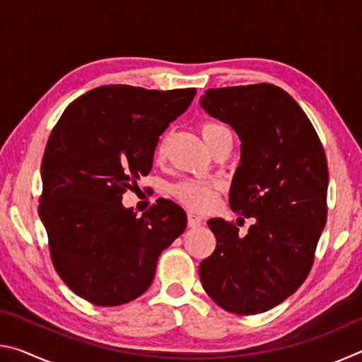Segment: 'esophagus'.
Segmentation results:
<instances>
[{
  "instance_id": "34e87169",
  "label": "esophagus",
  "mask_w": 362,
  "mask_h": 362,
  "mask_svg": "<svg viewBox=\"0 0 362 362\" xmlns=\"http://www.w3.org/2000/svg\"><path fill=\"white\" fill-rule=\"evenodd\" d=\"M187 218H188L189 228H196V226H199L201 223H203V218H201L199 216H196V214H193V212H188Z\"/></svg>"
}]
</instances>
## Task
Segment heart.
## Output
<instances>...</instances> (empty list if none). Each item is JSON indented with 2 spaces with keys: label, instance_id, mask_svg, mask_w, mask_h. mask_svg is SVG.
<instances>
[{
  "label": "heart",
  "instance_id": "b5f03b06",
  "mask_svg": "<svg viewBox=\"0 0 362 362\" xmlns=\"http://www.w3.org/2000/svg\"><path fill=\"white\" fill-rule=\"evenodd\" d=\"M201 134H203V139L207 145L211 144L212 140H216L217 137L223 136V134H230V131L226 129L223 124H220V122L207 121L201 126ZM159 151L163 153V146L159 148ZM218 189H220L218 182L189 179V180L179 182L177 185H174L173 194L175 196V199L179 201L180 204L188 207V209L203 212V211L211 209V207L216 204Z\"/></svg>",
  "mask_w": 362,
  "mask_h": 362
}]
</instances>
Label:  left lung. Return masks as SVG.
Listing matches in <instances>:
<instances>
[{
	"label": "left lung",
	"instance_id": "left-lung-1",
	"mask_svg": "<svg viewBox=\"0 0 362 362\" xmlns=\"http://www.w3.org/2000/svg\"><path fill=\"white\" fill-rule=\"evenodd\" d=\"M199 103L241 139L230 207L254 220L244 236L223 218L207 222L217 246L199 279L223 310L259 315L292 296L313 267L327 218L326 153L308 116L274 84L207 89Z\"/></svg>",
	"mask_w": 362,
	"mask_h": 362
}]
</instances>
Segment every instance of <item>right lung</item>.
<instances>
[{
  "mask_svg": "<svg viewBox=\"0 0 362 362\" xmlns=\"http://www.w3.org/2000/svg\"><path fill=\"white\" fill-rule=\"evenodd\" d=\"M194 94L100 86L71 102L49 136L40 217L54 268L88 302L116 306L142 296L159 255L185 230L174 201L159 199L137 217L121 199L148 175L159 136Z\"/></svg>",
  "mask_w": 362,
  "mask_h": 362,
  "instance_id": "obj_1",
  "label": "right lung"
}]
</instances>
